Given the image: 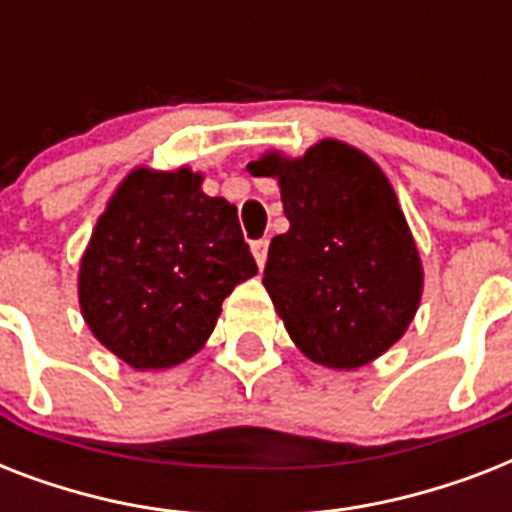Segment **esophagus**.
Returning a JSON list of instances; mask_svg holds the SVG:
<instances>
[{
    "label": "esophagus",
    "mask_w": 512,
    "mask_h": 512,
    "mask_svg": "<svg viewBox=\"0 0 512 512\" xmlns=\"http://www.w3.org/2000/svg\"><path fill=\"white\" fill-rule=\"evenodd\" d=\"M252 255H255L257 265L263 268L265 260H268V239H257L252 241Z\"/></svg>",
    "instance_id": "1"
}]
</instances>
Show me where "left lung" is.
I'll list each match as a JSON object with an SVG mask.
<instances>
[{"instance_id":"1","label":"left lung","mask_w":512,"mask_h":512,"mask_svg":"<svg viewBox=\"0 0 512 512\" xmlns=\"http://www.w3.org/2000/svg\"><path fill=\"white\" fill-rule=\"evenodd\" d=\"M247 170L279 177L289 231L273 236L263 284L297 348L332 369L385 353L422 295L420 255L388 177L340 140Z\"/></svg>"}]
</instances>
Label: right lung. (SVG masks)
Segmentation results:
<instances>
[{
	"mask_svg": "<svg viewBox=\"0 0 512 512\" xmlns=\"http://www.w3.org/2000/svg\"><path fill=\"white\" fill-rule=\"evenodd\" d=\"M257 263L236 207L191 170L130 172L92 231L79 305L92 335L135 369H167L207 342Z\"/></svg>",
	"mask_w": 512,
	"mask_h": 512,
	"instance_id": "1",
	"label": "right lung"
}]
</instances>
